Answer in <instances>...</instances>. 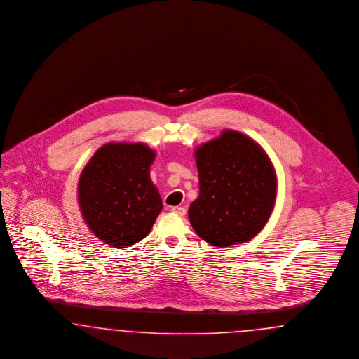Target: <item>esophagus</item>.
Here are the masks:
<instances>
[{"label": "esophagus", "mask_w": 359, "mask_h": 359, "mask_svg": "<svg viewBox=\"0 0 359 359\" xmlns=\"http://www.w3.org/2000/svg\"><path fill=\"white\" fill-rule=\"evenodd\" d=\"M172 212L178 215V216H181V217H184L187 215V209L184 206H172Z\"/></svg>", "instance_id": "34e87169"}]
</instances>
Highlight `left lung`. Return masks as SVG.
<instances>
[{"label": "left lung", "instance_id": "1", "mask_svg": "<svg viewBox=\"0 0 359 359\" xmlns=\"http://www.w3.org/2000/svg\"><path fill=\"white\" fill-rule=\"evenodd\" d=\"M200 196L189 219L215 247L243 244L259 233L276 198V175L263 149L247 135L225 130L196 150Z\"/></svg>", "mask_w": 359, "mask_h": 359}]
</instances>
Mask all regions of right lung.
Here are the masks:
<instances>
[{
	"label": "right lung",
	"mask_w": 359,
	"mask_h": 359,
	"mask_svg": "<svg viewBox=\"0 0 359 359\" xmlns=\"http://www.w3.org/2000/svg\"><path fill=\"white\" fill-rule=\"evenodd\" d=\"M156 153L142 143H109L79 180V205L91 232L114 248H127L150 233L162 200L150 180Z\"/></svg>",
	"instance_id": "add662e5"
}]
</instances>
